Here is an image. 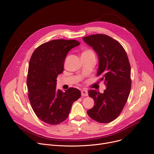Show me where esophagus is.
Listing matches in <instances>:
<instances>
[{
    "mask_svg": "<svg viewBox=\"0 0 154 154\" xmlns=\"http://www.w3.org/2000/svg\"><path fill=\"white\" fill-rule=\"evenodd\" d=\"M81 93H82V95L83 96H87L88 95V91L86 90H83L81 91Z\"/></svg>",
    "mask_w": 154,
    "mask_h": 154,
    "instance_id": "obj_1",
    "label": "esophagus"
}]
</instances>
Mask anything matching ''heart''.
<instances>
[{"label":"heart","instance_id":"obj_1","mask_svg":"<svg viewBox=\"0 0 154 154\" xmlns=\"http://www.w3.org/2000/svg\"><path fill=\"white\" fill-rule=\"evenodd\" d=\"M88 54H94V53L93 51L91 49H87L83 51V53H82V55H88Z\"/></svg>","mask_w":154,"mask_h":154}]
</instances>
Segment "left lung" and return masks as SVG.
Here are the masks:
<instances>
[{
  "instance_id": "left-lung-1",
  "label": "left lung",
  "mask_w": 154,
  "mask_h": 154,
  "mask_svg": "<svg viewBox=\"0 0 154 154\" xmlns=\"http://www.w3.org/2000/svg\"><path fill=\"white\" fill-rule=\"evenodd\" d=\"M83 40L98 56L96 75L101 77L100 81L104 80L107 87L103 93L88 91L94 106L87 114L97 122L109 123L120 114L130 93L131 67L128 56L118 41L107 35L96 34L83 37Z\"/></svg>"
}]
</instances>
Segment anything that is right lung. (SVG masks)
I'll use <instances>...</instances> for the list:
<instances>
[{"label": "right lung", "instance_id": "right-lung-1", "mask_svg": "<svg viewBox=\"0 0 154 154\" xmlns=\"http://www.w3.org/2000/svg\"><path fill=\"white\" fill-rule=\"evenodd\" d=\"M79 45L76 40H53L38 46L31 56L27 77L28 97L37 117L49 125L64 121L73 103L81 96L75 88L65 92L57 90L56 80L63 71L67 53Z\"/></svg>", "mask_w": 154, "mask_h": 154}]
</instances>
